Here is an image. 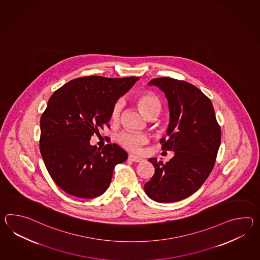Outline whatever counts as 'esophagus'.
<instances>
[{
    "label": "esophagus",
    "instance_id": "34e87169",
    "mask_svg": "<svg viewBox=\"0 0 260 260\" xmlns=\"http://www.w3.org/2000/svg\"><path fill=\"white\" fill-rule=\"evenodd\" d=\"M128 160H131V161L133 162H141L143 160V158L142 157H140V156H135V155H128Z\"/></svg>",
    "mask_w": 260,
    "mask_h": 260
}]
</instances>
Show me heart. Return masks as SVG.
Here are the masks:
<instances>
[{"mask_svg":"<svg viewBox=\"0 0 260 260\" xmlns=\"http://www.w3.org/2000/svg\"><path fill=\"white\" fill-rule=\"evenodd\" d=\"M136 104L146 117L156 116L161 110V103L155 94L144 92L140 94L136 99ZM122 109L121 101H117L114 104L111 112V118L113 120L118 119ZM117 143L127 150L138 151L143 144L147 143V137L143 133L133 132H122L116 136Z\"/></svg>","mask_w":260,"mask_h":260,"instance_id":"obj_1","label":"heart"}]
</instances>
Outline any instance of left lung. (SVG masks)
<instances>
[{
	"label": "left lung",
	"mask_w": 260,
	"mask_h": 260,
	"mask_svg": "<svg viewBox=\"0 0 260 260\" xmlns=\"http://www.w3.org/2000/svg\"><path fill=\"white\" fill-rule=\"evenodd\" d=\"M165 93L170 110L169 139L162 138V150L174 156L163 164L152 157L155 167L144 185L146 195L156 202H175L195 193L206 181L215 163L221 143V129L210 99L185 81L170 77L148 83Z\"/></svg>",
	"instance_id": "left-lung-1"
}]
</instances>
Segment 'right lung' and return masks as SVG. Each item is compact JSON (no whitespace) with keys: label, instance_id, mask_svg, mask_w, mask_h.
<instances>
[{"label":"right lung","instance_id":"obj_1","mask_svg":"<svg viewBox=\"0 0 260 260\" xmlns=\"http://www.w3.org/2000/svg\"><path fill=\"white\" fill-rule=\"evenodd\" d=\"M138 79L79 77L48 100L41 116V155L51 178L69 195L101 196L110 185L116 164L127 160V152L117 144L100 149L89 141L99 128L109 126L114 104Z\"/></svg>","mask_w":260,"mask_h":260}]
</instances>
